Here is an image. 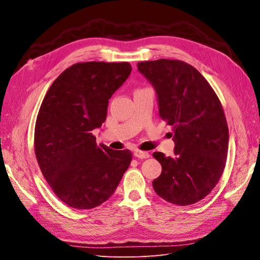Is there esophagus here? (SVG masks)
<instances>
[{"label":"esophagus","instance_id":"34e87169","mask_svg":"<svg viewBox=\"0 0 260 260\" xmlns=\"http://www.w3.org/2000/svg\"><path fill=\"white\" fill-rule=\"evenodd\" d=\"M135 156L137 157V158L144 159V158H148V157H149V154H148L147 152L140 151V149H136V151H135Z\"/></svg>","mask_w":260,"mask_h":260}]
</instances>
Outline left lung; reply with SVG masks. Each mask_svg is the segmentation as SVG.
Returning <instances> with one entry per match:
<instances>
[{
  "mask_svg": "<svg viewBox=\"0 0 260 260\" xmlns=\"http://www.w3.org/2000/svg\"><path fill=\"white\" fill-rule=\"evenodd\" d=\"M152 83L159 116L172 127L175 157L153 153L161 165L153 181L157 195L179 206L207 196L221 178L229 146V129L221 103L198 69L178 59L138 62Z\"/></svg>",
  "mask_w": 260,
  "mask_h": 260,
  "instance_id": "left-lung-1",
  "label": "left lung"
}]
</instances>
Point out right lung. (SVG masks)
<instances>
[{
    "instance_id": "right-lung-1",
    "label": "right lung",
    "mask_w": 260,
    "mask_h": 260,
    "mask_svg": "<svg viewBox=\"0 0 260 260\" xmlns=\"http://www.w3.org/2000/svg\"><path fill=\"white\" fill-rule=\"evenodd\" d=\"M127 61L77 62L45 94L35 128V153L57 198L77 209L100 206L129 168V149L96 144L93 129L106 119L108 100L128 79Z\"/></svg>"
}]
</instances>
